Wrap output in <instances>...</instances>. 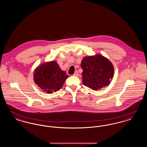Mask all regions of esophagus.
I'll list each match as a JSON object with an SVG mask.
<instances>
[{"mask_svg": "<svg viewBox=\"0 0 147 147\" xmlns=\"http://www.w3.org/2000/svg\"><path fill=\"white\" fill-rule=\"evenodd\" d=\"M73 76H76V77H78V76H79V73H78V71H76L75 73H74Z\"/></svg>", "mask_w": 147, "mask_h": 147, "instance_id": "obj_1", "label": "esophagus"}]
</instances>
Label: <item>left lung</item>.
<instances>
[{
	"instance_id": "left-lung-1",
	"label": "left lung",
	"mask_w": 147,
	"mask_h": 147,
	"mask_svg": "<svg viewBox=\"0 0 147 147\" xmlns=\"http://www.w3.org/2000/svg\"><path fill=\"white\" fill-rule=\"evenodd\" d=\"M81 67L83 83L94 90L108 86L113 77L112 63L100 55L84 57Z\"/></svg>"
}]
</instances>
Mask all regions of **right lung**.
<instances>
[{
	"label": "right lung",
	"mask_w": 147,
	"mask_h": 147,
	"mask_svg": "<svg viewBox=\"0 0 147 147\" xmlns=\"http://www.w3.org/2000/svg\"><path fill=\"white\" fill-rule=\"evenodd\" d=\"M68 77L55 61L40 65L36 69L34 74L36 84L49 94L60 90Z\"/></svg>",
	"instance_id": "add662e5"
}]
</instances>
